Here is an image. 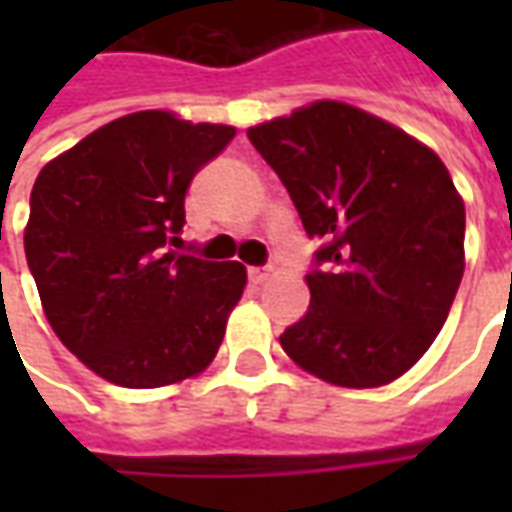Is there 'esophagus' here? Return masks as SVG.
<instances>
[{"label":"esophagus","mask_w":512,"mask_h":512,"mask_svg":"<svg viewBox=\"0 0 512 512\" xmlns=\"http://www.w3.org/2000/svg\"><path fill=\"white\" fill-rule=\"evenodd\" d=\"M271 277V266H252L249 268V279L252 282H266Z\"/></svg>","instance_id":"1"}]
</instances>
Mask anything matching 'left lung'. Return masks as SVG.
<instances>
[{
	"label": "left lung",
	"instance_id": "8db88e82",
	"mask_svg": "<svg viewBox=\"0 0 512 512\" xmlns=\"http://www.w3.org/2000/svg\"><path fill=\"white\" fill-rule=\"evenodd\" d=\"M321 246L285 354L329 384L381 386L425 354L463 277L466 211L441 158L337 101L246 131Z\"/></svg>",
	"mask_w": 512,
	"mask_h": 512
}]
</instances>
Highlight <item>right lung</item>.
Wrapping results in <instances>:
<instances>
[{
	"mask_svg": "<svg viewBox=\"0 0 512 512\" xmlns=\"http://www.w3.org/2000/svg\"><path fill=\"white\" fill-rule=\"evenodd\" d=\"M235 128L136 112L40 169L24 252L51 329L112 384H178L211 365L246 285L241 263L183 249L191 178Z\"/></svg>",
	"mask_w": 512,
	"mask_h": 512,
	"instance_id": "right-lung-1",
	"label": "right lung"
}]
</instances>
